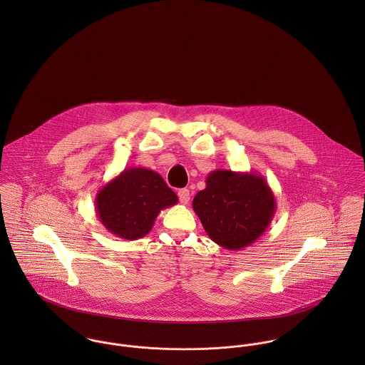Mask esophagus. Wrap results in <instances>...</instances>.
I'll return each instance as SVG.
<instances>
[{
	"instance_id": "1",
	"label": "esophagus",
	"mask_w": 365,
	"mask_h": 365,
	"mask_svg": "<svg viewBox=\"0 0 365 365\" xmlns=\"http://www.w3.org/2000/svg\"><path fill=\"white\" fill-rule=\"evenodd\" d=\"M178 198L182 205H187L190 202V190H187V188L178 190Z\"/></svg>"
}]
</instances>
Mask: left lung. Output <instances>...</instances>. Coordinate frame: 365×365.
Instances as JSON below:
<instances>
[{
  "label": "left lung",
  "mask_w": 365,
  "mask_h": 365,
  "mask_svg": "<svg viewBox=\"0 0 365 365\" xmlns=\"http://www.w3.org/2000/svg\"><path fill=\"white\" fill-rule=\"evenodd\" d=\"M205 182L192 208L210 240L227 250H240L259 240L277 209L267 180L253 171L217 168Z\"/></svg>",
  "instance_id": "left-lung-1"
}]
</instances>
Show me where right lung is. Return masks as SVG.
Segmentation results:
<instances>
[{
	"instance_id": "obj_1",
	"label": "right lung",
	"mask_w": 365,
	"mask_h": 365,
	"mask_svg": "<svg viewBox=\"0 0 365 365\" xmlns=\"http://www.w3.org/2000/svg\"><path fill=\"white\" fill-rule=\"evenodd\" d=\"M177 202V195L158 173L129 167L97 192L96 212L109 233L136 240L152 230L163 209Z\"/></svg>"
}]
</instances>
